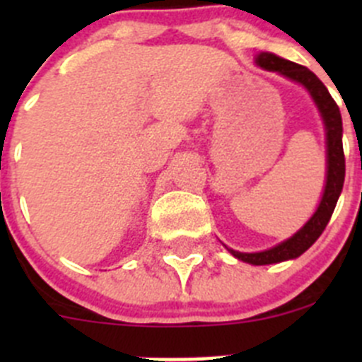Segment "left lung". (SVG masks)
Wrapping results in <instances>:
<instances>
[{
  "label": "left lung",
  "instance_id": "8db88e82",
  "mask_svg": "<svg viewBox=\"0 0 362 362\" xmlns=\"http://www.w3.org/2000/svg\"><path fill=\"white\" fill-rule=\"evenodd\" d=\"M255 63L261 68L269 69V71L282 73L284 76L294 80V82H299L301 86H305L308 89L313 101H315L320 113H322L327 136V180L326 187H324L322 199H320V204L315 214H313V217L296 233L293 238L273 247V249L255 252V254H242V252L231 250V254L235 257H238L240 261L261 266L298 257L303 252L308 250L315 243V240L322 235L331 215H333L334 206H337L339 192L343 189V180H345V154H343L341 144L343 127L339 108L337 101L331 98L326 86L319 80V76L313 71H310L308 68L301 66V64H296L293 61L282 59V57L275 56V54L261 52L257 56V59H255Z\"/></svg>",
  "mask_w": 362,
  "mask_h": 362
}]
</instances>
